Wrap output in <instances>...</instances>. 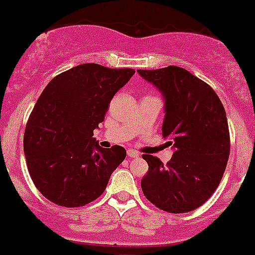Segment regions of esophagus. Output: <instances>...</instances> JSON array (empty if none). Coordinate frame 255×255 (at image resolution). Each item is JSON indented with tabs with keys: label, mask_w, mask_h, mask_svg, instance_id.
<instances>
[{
	"label": "esophagus",
	"mask_w": 255,
	"mask_h": 255,
	"mask_svg": "<svg viewBox=\"0 0 255 255\" xmlns=\"http://www.w3.org/2000/svg\"><path fill=\"white\" fill-rule=\"evenodd\" d=\"M128 155H129V157H132V158H137V157H139V153L137 152V150H134V149H128Z\"/></svg>",
	"instance_id": "1"
}]
</instances>
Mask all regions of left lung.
Listing matches in <instances>:
<instances>
[{"mask_svg": "<svg viewBox=\"0 0 255 255\" xmlns=\"http://www.w3.org/2000/svg\"><path fill=\"white\" fill-rule=\"evenodd\" d=\"M138 73L165 98L162 135L174 148L165 165L154 155H142L148 163L143 194L162 211L187 213L211 198L224 174L231 152L226 111L213 88L184 68Z\"/></svg>", "mask_w": 255, "mask_h": 255, "instance_id": "obj_1", "label": "left lung"}]
</instances>
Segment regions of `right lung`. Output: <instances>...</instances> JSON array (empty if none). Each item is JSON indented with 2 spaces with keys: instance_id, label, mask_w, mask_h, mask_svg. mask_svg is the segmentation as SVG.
Returning a JSON list of instances; mask_svg holds the SVG:
<instances>
[{
  "instance_id": "1",
  "label": "right lung",
  "mask_w": 255,
  "mask_h": 255,
  "mask_svg": "<svg viewBox=\"0 0 255 255\" xmlns=\"http://www.w3.org/2000/svg\"><path fill=\"white\" fill-rule=\"evenodd\" d=\"M134 72L83 63L59 73L41 93L27 121L23 149L34 185L52 203L67 208L91 203L125 160V148H101L93 130Z\"/></svg>"
}]
</instances>
